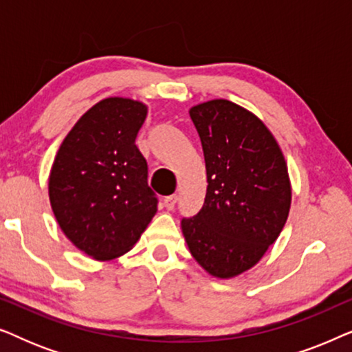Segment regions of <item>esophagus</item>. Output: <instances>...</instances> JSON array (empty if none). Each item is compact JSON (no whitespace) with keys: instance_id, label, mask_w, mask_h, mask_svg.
I'll use <instances>...</instances> for the list:
<instances>
[{"instance_id":"34e87169","label":"esophagus","mask_w":352,"mask_h":352,"mask_svg":"<svg viewBox=\"0 0 352 352\" xmlns=\"http://www.w3.org/2000/svg\"><path fill=\"white\" fill-rule=\"evenodd\" d=\"M176 201H177V195H168L165 197V200H163V204H165L168 210H175Z\"/></svg>"}]
</instances>
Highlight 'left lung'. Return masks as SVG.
Listing matches in <instances>:
<instances>
[{
    "label": "left lung",
    "mask_w": 352,
    "mask_h": 352,
    "mask_svg": "<svg viewBox=\"0 0 352 352\" xmlns=\"http://www.w3.org/2000/svg\"><path fill=\"white\" fill-rule=\"evenodd\" d=\"M206 165L205 204L181 228L210 276L232 278L259 263L280 235L292 205L282 148L256 115L228 99L189 110Z\"/></svg>",
    "instance_id": "left-lung-1"
}]
</instances>
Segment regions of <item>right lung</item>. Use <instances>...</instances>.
<instances>
[{"mask_svg":"<svg viewBox=\"0 0 352 352\" xmlns=\"http://www.w3.org/2000/svg\"><path fill=\"white\" fill-rule=\"evenodd\" d=\"M146 115L141 100H99L74 124L52 163L47 190L57 224L98 261L128 253L157 213L147 162L134 144Z\"/></svg>","mask_w":352,"mask_h":352,"instance_id":"add662e5","label":"right lung"}]
</instances>
